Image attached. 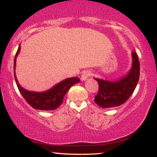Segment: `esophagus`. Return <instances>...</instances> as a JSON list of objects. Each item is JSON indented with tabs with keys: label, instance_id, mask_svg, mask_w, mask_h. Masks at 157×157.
<instances>
[{
	"label": "esophagus",
	"instance_id": "34e87169",
	"mask_svg": "<svg viewBox=\"0 0 157 157\" xmlns=\"http://www.w3.org/2000/svg\"><path fill=\"white\" fill-rule=\"evenodd\" d=\"M91 75H92V74H91V71H89V70H85V71H82V75H81V80H86V79L89 78V77L91 76Z\"/></svg>",
	"mask_w": 157,
	"mask_h": 157
}]
</instances>
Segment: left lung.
I'll use <instances>...</instances> for the list:
<instances>
[{
	"label": "left lung",
	"mask_w": 157,
	"mask_h": 157,
	"mask_svg": "<svg viewBox=\"0 0 157 157\" xmlns=\"http://www.w3.org/2000/svg\"><path fill=\"white\" fill-rule=\"evenodd\" d=\"M133 66L130 72L117 81L94 78L99 86L94 102L101 108L117 107L128 100L134 92L140 78V62L136 52H132Z\"/></svg>",
	"instance_id": "left-lung-1"
}]
</instances>
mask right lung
<instances>
[{"label": "right lung", "instance_id": "obj_1", "mask_svg": "<svg viewBox=\"0 0 157 157\" xmlns=\"http://www.w3.org/2000/svg\"><path fill=\"white\" fill-rule=\"evenodd\" d=\"M20 48H21V46H19L18 49L16 52L15 60H14V74H15L16 84H17L19 91L22 94L23 98L26 100V101L34 109L44 110V111H50V110L57 109L62 104L63 101V97L65 94L67 93L68 89L74 84L80 82V78L71 77V78L66 79L61 81L58 84L55 85L51 89L44 91V92H34V91H27L20 86L15 76L16 57L18 55Z\"/></svg>", "mask_w": 157, "mask_h": 157}]
</instances>
